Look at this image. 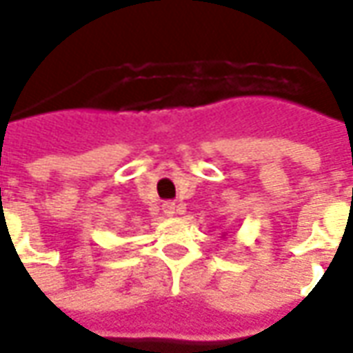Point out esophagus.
Here are the masks:
<instances>
[{
  "mask_svg": "<svg viewBox=\"0 0 353 353\" xmlns=\"http://www.w3.org/2000/svg\"><path fill=\"white\" fill-rule=\"evenodd\" d=\"M176 211H179V207H176V203H174V201H165L163 212L167 214V216H172V214H176Z\"/></svg>",
  "mask_w": 353,
  "mask_h": 353,
  "instance_id": "esophagus-1",
  "label": "esophagus"
}]
</instances>
